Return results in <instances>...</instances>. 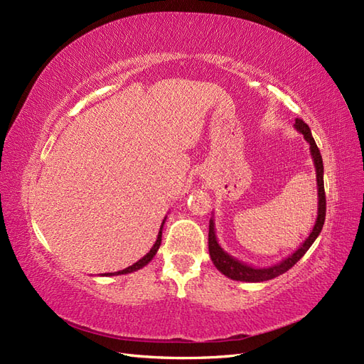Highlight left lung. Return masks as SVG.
Instances as JSON below:
<instances>
[{
	"label": "left lung",
	"mask_w": 364,
	"mask_h": 364,
	"mask_svg": "<svg viewBox=\"0 0 364 364\" xmlns=\"http://www.w3.org/2000/svg\"><path fill=\"white\" fill-rule=\"evenodd\" d=\"M294 127L297 132H301L304 135L305 141L310 144V153L314 162V168H316V179H317V218L316 223L313 226V230L310 235L306 237L304 243L297 247L291 255L287 258H284L278 264H273L270 267H252L249 264H245L243 261H240L234 258L232 255H229L225 249L218 245L217 235H215V223L214 218L211 217L209 220V234H208V247H209V255H211V259L214 262V266L217 267L218 272H222L225 277L234 279V281H243V282H262V281H269L279 277V274L285 273L290 270L294 264L299 261L305 252L311 247V245L316 241V238L321 234V230L325 223V214H326V199H325V186H323V161L322 155L318 151L316 141L311 135V130L308 127L306 123L301 118H296L294 121Z\"/></svg>",
	"instance_id": "left-lung-1"
}]
</instances>
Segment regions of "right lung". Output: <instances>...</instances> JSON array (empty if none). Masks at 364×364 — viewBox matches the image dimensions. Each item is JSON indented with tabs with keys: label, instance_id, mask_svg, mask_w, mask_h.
I'll use <instances>...</instances> for the list:
<instances>
[{
	"label": "right lung",
	"instance_id": "right-lung-1",
	"mask_svg": "<svg viewBox=\"0 0 364 364\" xmlns=\"http://www.w3.org/2000/svg\"><path fill=\"white\" fill-rule=\"evenodd\" d=\"M165 220H167V217H165V218L162 220L161 228H159V234H158V238H156L155 245H153V247L150 249V252H149V253H146V255L142 257L139 261H136L135 264H132V266L126 267L124 270H119V272H115V273H105V277H115V274H126V273L136 272V270L142 269V267H144V266H147V264H149V262L153 259V257L156 255V252H158V249H159V246H161V240H162V229H164V223H165Z\"/></svg>",
	"mask_w": 364,
	"mask_h": 364
}]
</instances>
